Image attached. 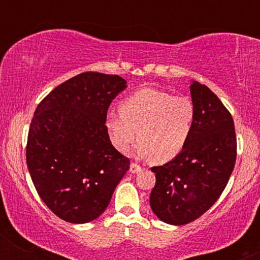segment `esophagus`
Here are the masks:
<instances>
[{
    "label": "esophagus",
    "instance_id": "1",
    "mask_svg": "<svg viewBox=\"0 0 260 260\" xmlns=\"http://www.w3.org/2000/svg\"><path fill=\"white\" fill-rule=\"evenodd\" d=\"M141 169H142V167H141L140 165L136 164V162H132V164H131L129 171L132 172V174H137V172L141 171Z\"/></svg>",
    "mask_w": 260,
    "mask_h": 260
}]
</instances>
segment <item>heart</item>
I'll return each instance as SVG.
<instances>
[{
	"label": "heart",
	"instance_id": "obj_1",
	"mask_svg": "<svg viewBox=\"0 0 260 260\" xmlns=\"http://www.w3.org/2000/svg\"><path fill=\"white\" fill-rule=\"evenodd\" d=\"M196 108L188 96L142 88L125 96L118 113H109L106 129L118 151L127 152L140 136L137 151L156 164L172 161L192 136Z\"/></svg>",
	"mask_w": 260,
	"mask_h": 260
}]
</instances>
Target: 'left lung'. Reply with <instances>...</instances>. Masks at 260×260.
Wrapping results in <instances>:
<instances>
[{"instance_id": "left-lung-1", "label": "left lung", "mask_w": 260, "mask_h": 260, "mask_svg": "<svg viewBox=\"0 0 260 260\" xmlns=\"http://www.w3.org/2000/svg\"><path fill=\"white\" fill-rule=\"evenodd\" d=\"M196 108L192 136L186 148L164 166L151 167L156 183L152 211L167 224L185 225L205 214L220 198L237 161L234 120L220 99L193 81Z\"/></svg>"}]
</instances>
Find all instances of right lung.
I'll return each instance as SVG.
<instances>
[{"instance_id": "obj_1", "label": "right lung", "mask_w": 260, "mask_h": 260, "mask_svg": "<svg viewBox=\"0 0 260 260\" xmlns=\"http://www.w3.org/2000/svg\"><path fill=\"white\" fill-rule=\"evenodd\" d=\"M118 75L81 73L51 90L36 107L26 164L45 205L60 219H96L129 170L106 129L112 101L125 88Z\"/></svg>"}]
</instances>
